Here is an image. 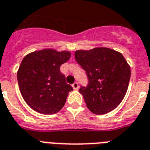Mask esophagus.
I'll return each mask as SVG.
<instances>
[{
  "label": "esophagus",
  "mask_w": 150,
  "mask_h": 150,
  "mask_svg": "<svg viewBox=\"0 0 150 150\" xmlns=\"http://www.w3.org/2000/svg\"><path fill=\"white\" fill-rule=\"evenodd\" d=\"M72 88H73V89L74 90H78L79 89V83L78 82H75L73 84H72Z\"/></svg>",
  "instance_id": "34e87169"
}]
</instances>
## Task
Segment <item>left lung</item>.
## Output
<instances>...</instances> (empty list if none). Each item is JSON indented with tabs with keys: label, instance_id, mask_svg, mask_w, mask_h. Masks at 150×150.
Here are the masks:
<instances>
[{
	"label": "left lung",
	"instance_id": "obj_1",
	"mask_svg": "<svg viewBox=\"0 0 150 150\" xmlns=\"http://www.w3.org/2000/svg\"><path fill=\"white\" fill-rule=\"evenodd\" d=\"M75 57L88 79V86L79 90L87 107L96 115L112 111L121 103L129 84L131 68L125 57L107 47L76 50Z\"/></svg>",
	"mask_w": 150,
	"mask_h": 150
}]
</instances>
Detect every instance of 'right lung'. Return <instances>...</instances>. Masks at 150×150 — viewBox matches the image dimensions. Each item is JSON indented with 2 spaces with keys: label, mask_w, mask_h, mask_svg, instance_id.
<instances>
[{
  "label": "right lung",
  "mask_w": 150,
  "mask_h": 150,
  "mask_svg": "<svg viewBox=\"0 0 150 150\" xmlns=\"http://www.w3.org/2000/svg\"><path fill=\"white\" fill-rule=\"evenodd\" d=\"M70 57L69 51L44 49L23 58L17 71L18 84L23 99L33 110L50 115L63 107L73 88L66 82L59 68Z\"/></svg>",
  "instance_id": "1"
}]
</instances>
